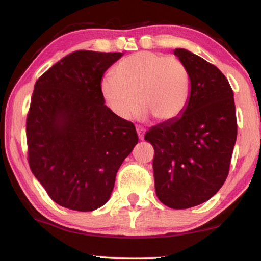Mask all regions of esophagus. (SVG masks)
Returning a JSON list of instances; mask_svg holds the SVG:
<instances>
[{
	"instance_id": "obj_1",
	"label": "esophagus",
	"mask_w": 261,
	"mask_h": 261,
	"mask_svg": "<svg viewBox=\"0 0 261 261\" xmlns=\"http://www.w3.org/2000/svg\"><path fill=\"white\" fill-rule=\"evenodd\" d=\"M137 134H138V137L140 140H144V135H145V130L140 129V127H137Z\"/></svg>"
}]
</instances>
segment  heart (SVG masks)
Segmentation results:
<instances>
[{
    "label": "heart",
    "instance_id": "heart-1",
    "mask_svg": "<svg viewBox=\"0 0 261 261\" xmlns=\"http://www.w3.org/2000/svg\"><path fill=\"white\" fill-rule=\"evenodd\" d=\"M110 111L131 120L141 107L162 123L172 122L187 106L191 81L185 65L173 56L140 51L122 59L100 82Z\"/></svg>",
    "mask_w": 261,
    "mask_h": 261
}]
</instances>
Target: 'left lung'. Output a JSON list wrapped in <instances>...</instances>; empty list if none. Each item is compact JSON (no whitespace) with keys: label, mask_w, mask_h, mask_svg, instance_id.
Wrapping results in <instances>:
<instances>
[{"label":"left lung","mask_w":261,"mask_h":261,"mask_svg":"<svg viewBox=\"0 0 261 261\" xmlns=\"http://www.w3.org/2000/svg\"><path fill=\"white\" fill-rule=\"evenodd\" d=\"M186 67L191 92L176 120L151 126L145 140L154 147L159 200L172 209L206 202L228 176L238 136L234 93L215 65L186 49L173 51Z\"/></svg>","instance_id":"8db88e82"}]
</instances>
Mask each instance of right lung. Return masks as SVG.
I'll return each instance as SVG.
<instances>
[{
    "instance_id": "1",
    "label": "right lung",
    "mask_w": 261,
    "mask_h": 261,
    "mask_svg": "<svg viewBox=\"0 0 261 261\" xmlns=\"http://www.w3.org/2000/svg\"><path fill=\"white\" fill-rule=\"evenodd\" d=\"M121 52L75 51L37 80L27 115L28 163L57 204L93 211L138 143L134 123L105 105L100 82Z\"/></svg>"
}]
</instances>
